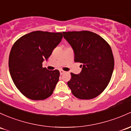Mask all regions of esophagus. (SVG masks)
Returning a JSON list of instances; mask_svg holds the SVG:
<instances>
[{"mask_svg": "<svg viewBox=\"0 0 131 131\" xmlns=\"http://www.w3.org/2000/svg\"><path fill=\"white\" fill-rule=\"evenodd\" d=\"M60 75H62V74L64 73H65V71H63V70H60Z\"/></svg>", "mask_w": 131, "mask_h": 131, "instance_id": "obj_1", "label": "esophagus"}]
</instances>
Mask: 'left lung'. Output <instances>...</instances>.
Segmentation results:
<instances>
[{"mask_svg": "<svg viewBox=\"0 0 131 131\" xmlns=\"http://www.w3.org/2000/svg\"><path fill=\"white\" fill-rule=\"evenodd\" d=\"M63 37L75 53V61L81 63L82 71L71 73L68 86L79 99L89 100L105 89L112 77L114 59L108 42L89 31L63 32Z\"/></svg>", "mask_w": 131, "mask_h": 131, "instance_id": "1", "label": "left lung"}]
</instances>
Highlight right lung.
I'll use <instances>...</instances> for the list:
<instances>
[{"instance_id":"add662e5","label":"right lung","mask_w":131,"mask_h":131,"mask_svg":"<svg viewBox=\"0 0 131 131\" xmlns=\"http://www.w3.org/2000/svg\"><path fill=\"white\" fill-rule=\"evenodd\" d=\"M63 38L62 32L36 31L20 37L11 49L9 68L17 89L27 98L45 100L51 96L59 80L60 71L42 68Z\"/></svg>"}]
</instances>
